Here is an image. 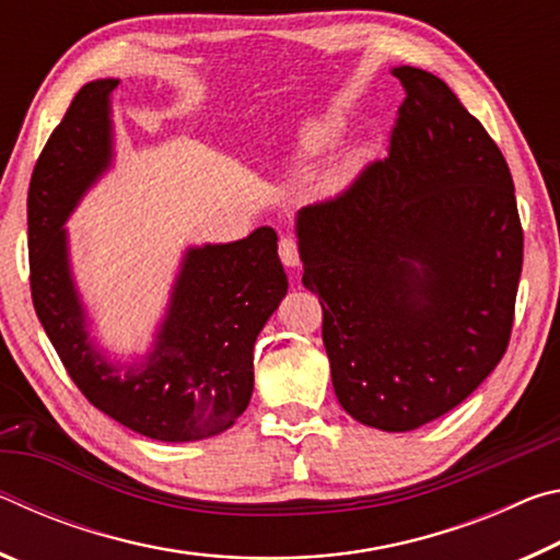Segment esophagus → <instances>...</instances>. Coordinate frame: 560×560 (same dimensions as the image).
<instances>
[{"mask_svg": "<svg viewBox=\"0 0 560 560\" xmlns=\"http://www.w3.org/2000/svg\"><path fill=\"white\" fill-rule=\"evenodd\" d=\"M279 257L283 261V267L296 269L299 267V246H296V242L289 240V236H283V240L279 242Z\"/></svg>", "mask_w": 560, "mask_h": 560, "instance_id": "esophagus-1", "label": "esophagus"}]
</instances>
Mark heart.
<instances>
[{"label":"heart","mask_w":560,"mask_h":560,"mask_svg":"<svg viewBox=\"0 0 560 560\" xmlns=\"http://www.w3.org/2000/svg\"><path fill=\"white\" fill-rule=\"evenodd\" d=\"M346 132V118L340 113L330 110L324 116H316L303 122L299 130V143H296V155L299 158H316L328 153L330 148L343 138ZM365 163L363 150H350V153L336 158L334 163L320 170L316 177V192L320 197H338L343 195L346 189L355 183L360 167Z\"/></svg>","instance_id":"b5f03b06"}]
</instances>
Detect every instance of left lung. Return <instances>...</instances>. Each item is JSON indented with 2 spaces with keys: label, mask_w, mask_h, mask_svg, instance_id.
Masks as SVG:
<instances>
[{
  "label": "left lung",
  "mask_w": 560,
  "mask_h": 560,
  "mask_svg": "<svg viewBox=\"0 0 560 560\" xmlns=\"http://www.w3.org/2000/svg\"><path fill=\"white\" fill-rule=\"evenodd\" d=\"M393 75L405 101L390 155L299 210L296 236L340 407L410 432L467 400L504 355L524 232L485 126L434 73Z\"/></svg>",
  "instance_id": "8db88e82"
}]
</instances>
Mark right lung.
Returning <instances> with one entry per match:
<instances>
[{"mask_svg": "<svg viewBox=\"0 0 560 560\" xmlns=\"http://www.w3.org/2000/svg\"><path fill=\"white\" fill-rule=\"evenodd\" d=\"M120 79L83 86L36 160L30 185V271L36 316L79 390L128 430L195 442L230 430L254 393V343L287 296L277 232L187 246L167 311L140 360L98 348L75 287L66 222L113 163L110 96Z\"/></svg>", "mask_w": 560, "mask_h": 560, "instance_id": "1", "label": "right lung"}]
</instances>
